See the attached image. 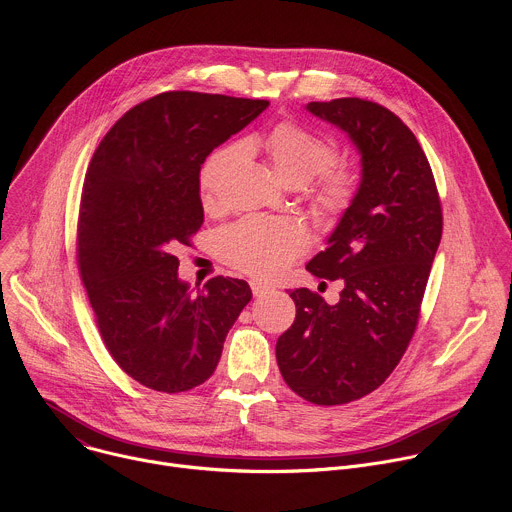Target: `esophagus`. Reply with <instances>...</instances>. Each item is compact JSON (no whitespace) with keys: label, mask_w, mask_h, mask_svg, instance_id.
<instances>
[{"label":"esophagus","mask_w":512,"mask_h":512,"mask_svg":"<svg viewBox=\"0 0 512 512\" xmlns=\"http://www.w3.org/2000/svg\"><path fill=\"white\" fill-rule=\"evenodd\" d=\"M251 289H253V296L261 298L265 294H269V291H273V287L269 283H263V281H251Z\"/></svg>","instance_id":"34e87169"}]
</instances>
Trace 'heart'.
Segmentation results:
<instances>
[{
	"label": "heart",
	"instance_id": "b5f03b06",
	"mask_svg": "<svg viewBox=\"0 0 512 512\" xmlns=\"http://www.w3.org/2000/svg\"><path fill=\"white\" fill-rule=\"evenodd\" d=\"M259 145L277 178L287 186H306L323 174L314 194L318 210L338 214L352 202L358 178L350 168L332 166L338 158V148L330 137H322L294 121H281ZM243 156V145L231 143L214 150L206 158L198 178L204 204L216 200L221 184ZM218 249H221L223 259L235 269L257 277H271L306 253L308 235L294 221L249 216L221 231Z\"/></svg>",
	"mask_w": 512,
	"mask_h": 512
}]
</instances>
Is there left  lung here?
I'll return each mask as SVG.
<instances>
[{"label":"left lung","instance_id":"obj_1","mask_svg":"<svg viewBox=\"0 0 512 512\" xmlns=\"http://www.w3.org/2000/svg\"><path fill=\"white\" fill-rule=\"evenodd\" d=\"M360 152L362 178L338 227L306 269L342 279L338 304L291 291L296 320L275 344L283 381L314 405H344L379 389L405 354L442 239V202L413 131L358 97L308 103Z\"/></svg>","mask_w":512,"mask_h":512}]
</instances>
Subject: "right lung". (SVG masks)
Instances as JSON below:
<instances>
[{"label": "right lung", "instance_id": "1", "mask_svg": "<svg viewBox=\"0 0 512 512\" xmlns=\"http://www.w3.org/2000/svg\"><path fill=\"white\" fill-rule=\"evenodd\" d=\"M269 101L168 91L131 107L101 139L81 196L77 263L105 348L143 387L182 393L216 369L251 302L243 279L212 277L196 296L178 277L200 231V166Z\"/></svg>", "mask_w": 512, "mask_h": 512}]
</instances>
